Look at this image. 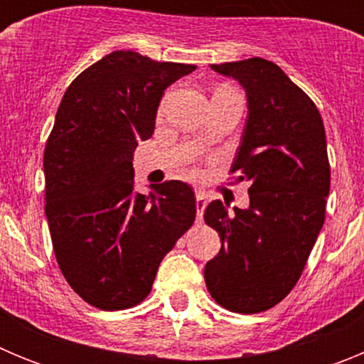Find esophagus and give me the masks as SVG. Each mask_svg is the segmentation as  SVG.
Listing matches in <instances>:
<instances>
[{
    "mask_svg": "<svg viewBox=\"0 0 364 364\" xmlns=\"http://www.w3.org/2000/svg\"><path fill=\"white\" fill-rule=\"evenodd\" d=\"M205 204H208V200H205V193L204 191H197V218H198V220H202V215H204Z\"/></svg>",
    "mask_w": 364,
    "mask_h": 364,
    "instance_id": "34e87169",
    "label": "esophagus"
}]
</instances>
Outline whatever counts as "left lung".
<instances>
[{
  "label": "left lung",
  "mask_w": 364,
  "mask_h": 364,
  "mask_svg": "<svg viewBox=\"0 0 364 364\" xmlns=\"http://www.w3.org/2000/svg\"><path fill=\"white\" fill-rule=\"evenodd\" d=\"M246 89L247 120L230 173L250 182V208L208 204L222 247L205 264L211 297L235 314H260L294 290L324 224L330 162L310 96L264 58L211 65Z\"/></svg>",
  "instance_id": "obj_1"
}]
</instances>
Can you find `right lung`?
<instances>
[{"mask_svg":"<svg viewBox=\"0 0 364 364\" xmlns=\"http://www.w3.org/2000/svg\"><path fill=\"white\" fill-rule=\"evenodd\" d=\"M197 69L114 50L67 87L43 154L45 215L63 277L100 310L149 295L164 257L197 217L180 180L134 193L133 154L167 87Z\"/></svg>","mask_w":364,"mask_h":364,"instance_id":"1","label":"right lung"}]
</instances>
